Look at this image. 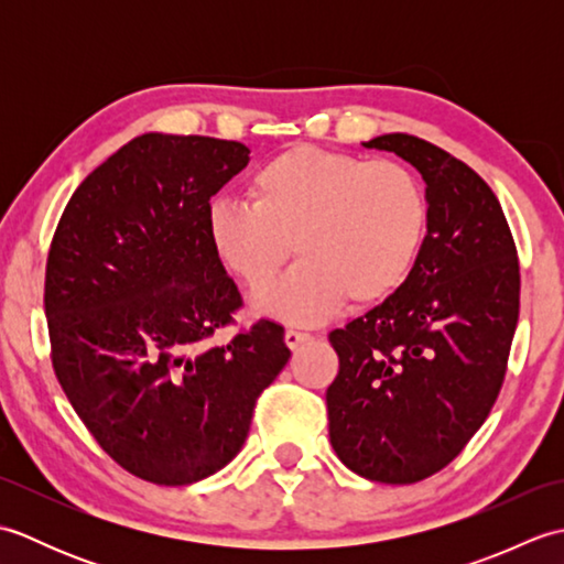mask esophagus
I'll return each instance as SVG.
<instances>
[{
	"label": "esophagus",
	"instance_id": "34e87169",
	"mask_svg": "<svg viewBox=\"0 0 564 564\" xmlns=\"http://www.w3.org/2000/svg\"><path fill=\"white\" fill-rule=\"evenodd\" d=\"M285 346H289V349H297V346L301 344H305V341H310V334L307 332H297V329H285Z\"/></svg>",
	"mask_w": 564,
	"mask_h": 564
}]
</instances>
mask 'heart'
I'll return each mask as SVG.
<instances>
[{
    "instance_id": "obj_1",
    "label": "heart",
    "mask_w": 564,
    "mask_h": 564,
    "mask_svg": "<svg viewBox=\"0 0 564 564\" xmlns=\"http://www.w3.org/2000/svg\"><path fill=\"white\" fill-rule=\"evenodd\" d=\"M254 203L215 198L208 239L249 289L267 285L291 254L301 261L254 295L261 315L315 325L349 301L370 307L398 293L424 245L422 182L392 160L297 145L251 176Z\"/></svg>"
}]
</instances>
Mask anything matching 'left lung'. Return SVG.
Here are the masks:
<instances>
[{
  "mask_svg": "<svg viewBox=\"0 0 564 564\" xmlns=\"http://www.w3.org/2000/svg\"><path fill=\"white\" fill-rule=\"evenodd\" d=\"M426 184V237L402 289L334 329L329 441L373 482L410 485L458 455L492 410L519 322V257L495 191L431 142L388 133Z\"/></svg>",
  "mask_w": 564,
  "mask_h": 564,
  "instance_id": "1",
  "label": "left lung"
}]
</instances>
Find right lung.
<instances>
[{
    "mask_svg": "<svg viewBox=\"0 0 564 564\" xmlns=\"http://www.w3.org/2000/svg\"><path fill=\"white\" fill-rule=\"evenodd\" d=\"M247 162L235 140L145 133L84 178L57 223L45 267L55 376L99 446L140 480L176 487L218 473L291 358L271 319L215 341L242 295L206 215Z\"/></svg>",
    "mask_w": 564,
    "mask_h": 564,
    "instance_id": "right-lung-1",
    "label": "right lung"
}]
</instances>
